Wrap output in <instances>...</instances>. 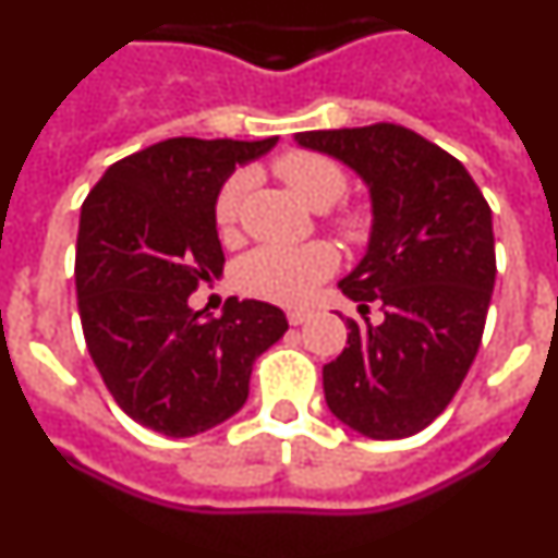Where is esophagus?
I'll list each match as a JSON object with an SVG mask.
<instances>
[{
  "label": "esophagus",
  "instance_id": "obj_1",
  "mask_svg": "<svg viewBox=\"0 0 558 558\" xmlns=\"http://www.w3.org/2000/svg\"><path fill=\"white\" fill-rule=\"evenodd\" d=\"M310 318V310H288V322L293 324V327H299V324H304Z\"/></svg>",
  "mask_w": 558,
  "mask_h": 558
}]
</instances>
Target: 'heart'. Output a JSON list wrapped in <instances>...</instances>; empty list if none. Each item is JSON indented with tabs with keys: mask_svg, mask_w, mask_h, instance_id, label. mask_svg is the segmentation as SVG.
Instances as JSON below:
<instances>
[{
	"mask_svg": "<svg viewBox=\"0 0 558 558\" xmlns=\"http://www.w3.org/2000/svg\"><path fill=\"white\" fill-rule=\"evenodd\" d=\"M276 175L290 186L307 206L327 209L347 192V172L338 161L327 159L313 150H290L279 156L274 165ZM245 192V175H231L220 186L215 198V226L223 236L234 234L240 201ZM338 231L347 240H363L368 231V218L363 211H340L335 220ZM338 265L335 248L327 243L307 245H259L240 256L234 265V282L243 293L254 299L279 304L307 302L313 290L327 279Z\"/></svg>",
	"mask_w": 558,
	"mask_h": 558,
	"instance_id": "b5f03b06",
	"label": "heart"
}]
</instances>
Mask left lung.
Listing matches in <instances>:
<instances>
[{
    "instance_id": "8db88e82",
    "label": "left lung",
    "mask_w": 558,
    "mask_h": 558,
    "mask_svg": "<svg viewBox=\"0 0 558 558\" xmlns=\"http://www.w3.org/2000/svg\"><path fill=\"white\" fill-rule=\"evenodd\" d=\"M295 142L343 161L372 195L368 248L338 288L386 318H347L349 347L324 366L327 405L368 438L413 436L450 405L481 347L497 274L492 209L461 161L402 125Z\"/></svg>"
}]
</instances>
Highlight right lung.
I'll use <instances>...</instances> for the list:
<instances>
[{"label": "right lung", "instance_id": "add662e5", "mask_svg": "<svg viewBox=\"0 0 558 558\" xmlns=\"http://www.w3.org/2000/svg\"><path fill=\"white\" fill-rule=\"evenodd\" d=\"M276 142L165 140L108 167L83 201V338L117 405L150 430L186 438L234 416L254 360L288 332L268 302L229 299L220 318L190 307L192 290L223 274L220 186Z\"/></svg>", "mask_w": 558, "mask_h": 558}]
</instances>
